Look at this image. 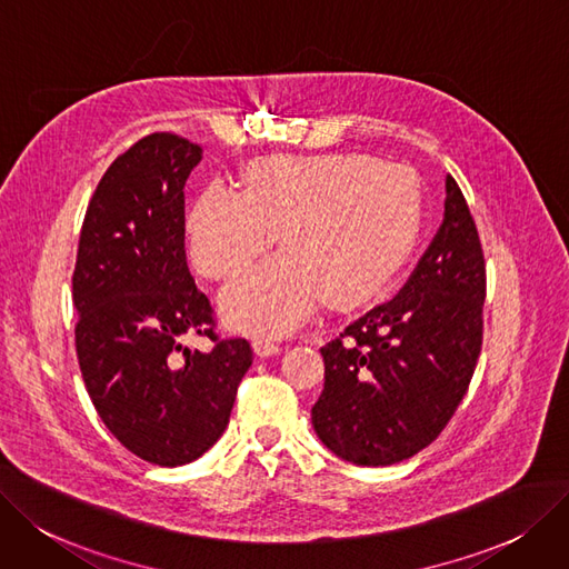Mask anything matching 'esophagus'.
<instances>
[{"label":"esophagus","mask_w":569,"mask_h":569,"mask_svg":"<svg viewBox=\"0 0 569 569\" xmlns=\"http://www.w3.org/2000/svg\"><path fill=\"white\" fill-rule=\"evenodd\" d=\"M254 350H257L259 357H270V355L282 352V346L276 343V340H272V338H257L254 340Z\"/></svg>","instance_id":"obj_1"}]
</instances>
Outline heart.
<instances>
[{
    "label": "heart",
    "instance_id": "obj_1",
    "mask_svg": "<svg viewBox=\"0 0 569 569\" xmlns=\"http://www.w3.org/2000/svg\"><path fill=\"white\" fill-rule=\"evenodd\" d=\"M420 196L403 166L371 156H272L244 174L242 193L219 181L187 219L189 252L208 278L238 276L221 293L226 320L254 333L299 327L325 297L336 308L369 303L411 257Z\"/></svg>",
    "mask_w": 569,
    "mask_h": 569
}]
</instances>
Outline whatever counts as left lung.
<instances>
[{
    "mask_svg": "<svg viewBox=\"0 0 569 569\" xmlns=\"http://www.w3.org/2000/svg\"><path fill=\"white\" fill-rule=\"evenodd\" d=\"M486 257L467 200L446 177L443 221L411 278L320 348L325 390L312 427L338 458H413L456 413L483 346Z\"/></svg>",
    "mask_w": 569,
    "mask_h": 569,
    "instance_id": "left-lung-1",
    "label": "left lung"
}]
</instances>
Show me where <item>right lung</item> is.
<instances>
[{
    "label": "right lung",
    "mask_w": 569,
    "mask_h": 569,
    "mask_svg": "<svg viewBox=\"0 0 569 569\" xmlns=\"http://www.w3.org/2000/svg\"><path fill=\"white\" fill-rule=\"evenodd\" d=\"M202 147L151 132L102 174L81 226L72 301L90 401L132 456L179 467L212 448L252 367L247 338H221L187 263L184 184ZM208 335L210 353L189 351Z\"/></svg>",
    "instance_id": "obj_1"
}]
</instances>
